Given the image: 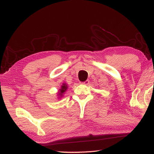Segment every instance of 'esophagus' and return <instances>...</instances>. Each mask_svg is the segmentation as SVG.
<instances>
[{
	"mask_svg": "<svg viewBox=\"0 0 154 154\" xmlns=\"http://www.w3.org/2000/svg\"><path fill=\"white\" fill-rule=\"evenodd\" d=\"M89 83H90V81H89V80H86V81H85V82H82L83 84H84V85H88V84H89Z\"/></svg>",
	"mask_w": 154,
	"mask_h": 154,
	"instance_id": "1",
	"label": "esophagus"
}]
</instances>
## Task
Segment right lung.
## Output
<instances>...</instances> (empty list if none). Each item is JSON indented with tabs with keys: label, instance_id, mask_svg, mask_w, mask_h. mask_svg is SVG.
I'll use <instances>...</instances> for the list:
<instances>
[{
	"label": "right lung",
	"instance_id": "add662e5",
	"mask_svg": "<svg viewBox=\"0 0 154 154\" xmlns=\"http://www.w3.org/2000/svg\"><path fill=\"white\" fill-rule=\"evenodd\" d=\"M67 88L68 86L66 85V84H65V83H63V85H62V87L60 89V92H59V95H60V96H62V94L65 92V91L67 90Z\"/></svg>",
	"mask_w": 154,
	"mask_h": 154
}]
</instances>
